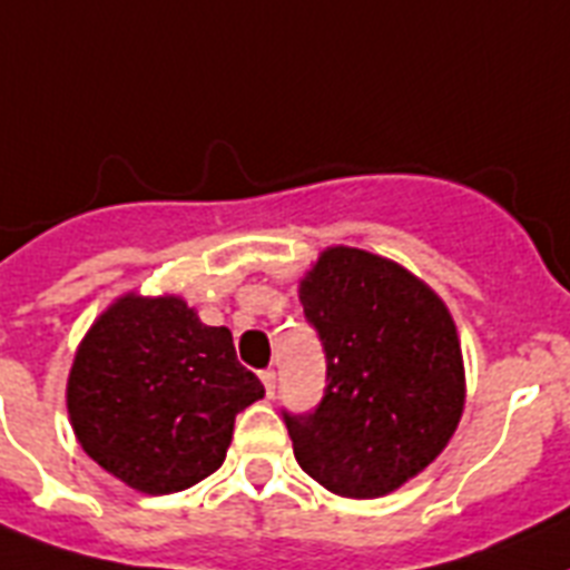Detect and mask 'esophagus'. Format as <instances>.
<instances>
[{
  "label": "esophagus",
  "mask_w": 570,
  "mask_h": 570,
  "mask_svg": "<svg viewBox=\"0 0 570 570\" xmlns=\"http://www.w3.org/2000/svg\"><path fill=\"white\" fill-rule=\"evenodd\" d=\"M275 371L272 367H266V371H261V382H263V389H266V394H275Z\"/></svg>",
  "instance_id": "34e87169"
}]
</instances>
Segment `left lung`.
Returning <instances> with one entry per match:
<instances>
[{"label": "left lung", "mask_w": 570, "mask_h": 570, "mask_svg": "<svg viewBox=\"0 0 570 570\" xmlns=\"http://www.w3.org/2000/svg\"><path fill=\"white\" fill-rule=\"evenodd\" d=\"M298 298L327 356L309 414H286L295 461L344 499H380L423 472L466 400L458 330L434 289L389 257L330 246Z\"/></svg>", "instance_id": "left-lung-1"}]
</instances>
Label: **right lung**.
Masks as SVG:
<instances>
[{"instance_id":"1","label":"right lung","mask_w":570,"mask_h":570,"mask_svg":"<svg viewBox=\"0 0 570 570\" xmlns=\"http://www.w3.org/2000/svg\"><path fill=\"white\" fill-rule=\"evenodd\" d=\"M263 396L232 330L208 327L179 295H124L80 342L66 385L75 438L98 466L147 495L217 472L234 417Z\"/></svg>"}]
</instances>
